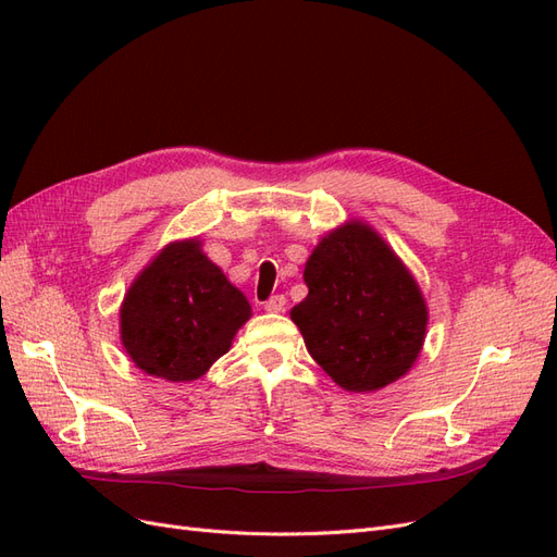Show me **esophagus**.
<instances>
[{"instance_id": "esophagus-1", "label": "esophagus", "mask_w": 557, "mask_h": 557, "mask_svg": "<svg viewBox=\"0 0 557 557\" xmlns=\"http://www.w3.org/2000/svg\"><path fill=\"white\" fill-rule=\"evenodd\" d=\"M264 311L269 313H281L285 311V297L283 295H272L264 301Z\"/></svg>"}]
</instances>
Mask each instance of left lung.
Instances as JSON below:
<instances>
[{"instance_id":"1","label":"left lung","mask_w":557,"mask_h":557,"mask_svg":"<svg viewBox=\"0 0 557 557\" xmlns=\"http://www.w3.org/2000/svg\"><path fill=\"white\" fill-rule=\"evenodd\" d=\"M305 283L309 295L290 318L336 385L372 393L409 372L425 342L428 305L376 230L350 221L325 234Z\"/></svg>"}]
</instances>
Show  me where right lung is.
I'll list each match as a JSON object with an SVG mask.
<instances>
[{"label": "right lung", "instance_id": "obj_1", "mask_svg": "<svg viewBox=\"0 0 557 557\" xmlns=\"http://www.w3.org/2000/svg\"><path fill=\"white\" fill-rule=\"evenodd\" d=\"M197 239L166 244L134 278L121 307V342L148 376L195 381L230 350L250 305Z\"/></svg>", "mask_w": 557, "mask_h": 557}]
</instances>
